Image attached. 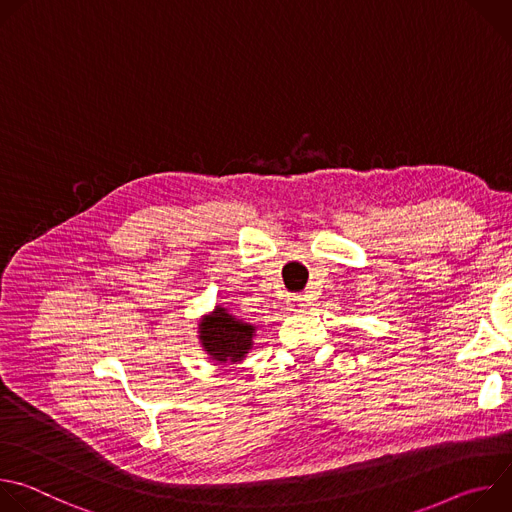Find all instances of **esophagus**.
<instances>
[{
    "instance_id": "34e87169",
    "label": "esophagus",
    "mask_w": 512,
    "mask_h": 512,
    "mask_svg": "<svg viewBox=\"0 0 512 512\" xmlns=\"http://www.w3.org/2000/svg\"><path fill=\"white\" fill-rule=\"evenodd\" d=\"M304 306H308V298H306V296L298 294V296H291V298H289V308L300 310V308H304Z\"/></svg>"
}]
</instances>
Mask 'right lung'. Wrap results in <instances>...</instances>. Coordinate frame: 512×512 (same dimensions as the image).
<instances>
[{
	"label": "right lung",
	"mask_w": 512,
	"mask_h": 512,
	"mask_svg": "<svg viewBox=\"0 0 512 512\" xmlns=\"http://www.w3.org/2000/svg\"><path fill=\"white\" fill-rule=\"evenodd\" d=\"M202 348L216 362H239L253 348L255 326L216 306L198 324Z\"/></svg>",
	"instance_id": "add662e5"
}]
</instances>
